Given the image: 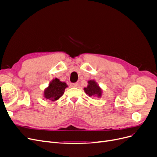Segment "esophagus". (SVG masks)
<instances>
[{"mask_svg":"<svg viewBox=\"0 0 157 157\" xmlns=\"http://www.w3.org/2000/svg\"><path fill=\"white\" fill-rule=\"evenodd\" d=\"M78 84L77 82H75V83H71V84H70V86H71V87H77V86H78Z\"/></svg>","mask_w":157,"mask_h":157,"instance_id":"1","label":"esophagus"}]
</instances>
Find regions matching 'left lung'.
I'll return each mask as SVG.
<instances>
[{
  "label": "left lung",
  "mask_w": 157,
  "mask_h": 157,
  "mask_svg": "<svg viewBox=\"0 0 157 157\" xmlns=\"http://www.w3.org/2000/svg\"><path fill=\"white\" fill-rule=\"evenodd\" d=\"M84 92L88 94V96H97L98 97H100L101 95V88L98 86L97 83L94 80H90L88 81V85L87 88H84Z\"/></svg>",
  "instance_id": "obj_1"
}]
</instances>
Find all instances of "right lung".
<instances>
[{
  "instance_id": "add662e5",
  "label": "right lung",
  "mask_w": 157,
  "mask_h": 157,
  "mask_svg": "<svg viewBox=\"0 0 157 157\" xmlns=\"http://www.w3.org/2000/svg\"><path fill=\"white\" fill-rule=\"evenodd\" d=\"M67 84L59 81L58 78L54 79L50 83L48 87L44 91L45 98L50 101H54L62 96L65 92V89L67 87Z\"/></svg>"
}]
</instances>
